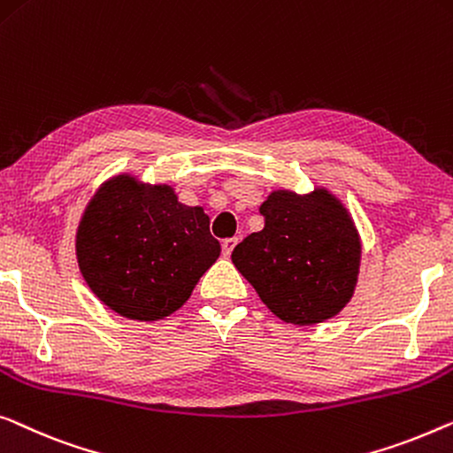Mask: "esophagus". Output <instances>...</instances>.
Returning a JSON list of instances; mask_svg holds the SVG:
<instances>
[{"label":"esophagus","instance_id":"obj_1","mask_svg":"<svg viewBox=\"0 0 453 453\" xmlns=\"http://www.w3.org/2000/svg\"><path fill=\"white\" fill-rule=\"evenodd\" d=\"M237 242H239V239H237V237H233V239H225V241H222V255H225V257H231L233 249H234V245H237Z\"/></svg>","mask_w":453,"mask_h":453}]
</instances>
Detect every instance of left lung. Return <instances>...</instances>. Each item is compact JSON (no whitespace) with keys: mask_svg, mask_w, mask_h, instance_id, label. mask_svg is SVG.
Returning a JSON list of instances; mask_svg holds the SVG:
<instances>
[{"mask_svg":"<svg viewBox=\"0 0 453 453\" xmlns=\"http://www.w3.org/2000/svg\"><path fill=\"white\" fill-rule=\"evenodd\" d=\"M264 231L242 239L233 264L261 303L292 325L335 317L353 296L362 245L349 212L326 192L278 189L259 206Z\"/></svg>","mask_w":453,"mask_h":453,"instance_id":"left-lung-1","label":"left lung"}]
</instances>
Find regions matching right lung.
<instances>
[{
    "label": "right lung",
    "mask_w": 453,
    "mask_h": 453,
    "mask_svg": "<svg viewBox=\"0 0 453 453\" xmlns=\"http://www.w3.org/2000/svg\"><path fill=\"white\" fill-rule=\"evenodd\" d=\"M77 264L91 292L120 317L178 311L220 255L204 208L173 188L116 175L97 189L77 228Z\"/></svg>",
    "instance_id": "1"
}]
</instances>
